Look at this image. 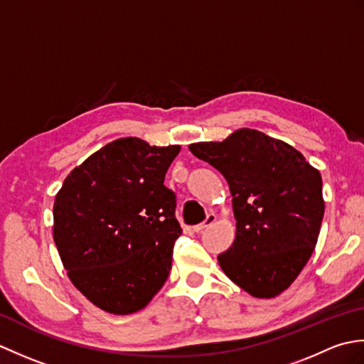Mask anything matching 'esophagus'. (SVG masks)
I'll return each mask as SVG.
<instances>
[{
	"mask_svg": "<svg viewBox=\"0 0 364 364\" xmlns=\"http://www.w3.org/2000/svg\"><path fill=\"white\" fill-rule=\"evenodd\" d=\"M214 222H215V215H214V214H208L206 220H205L203 223H200V225H196V227H194V231H196V233H200V231H203V230H206L208 227H211Z\"/></svg>",
	"mask_w": 364,
	"mask_h": 364,
	"instance_id": "1",
	"label": "esophagus"
}]
</instances>
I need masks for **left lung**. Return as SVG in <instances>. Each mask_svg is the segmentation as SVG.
I'll return each mask as SVG.
<instances>
[{
  "instance_id": "left-lung-1",
  "label": "left lung",
  "mask_w": 364,
  "mask_h": 364,
  "mask_svg": "<svg viewBox=\"0 0 364 364\" xmlns=\"http://www.w3.org/2000/svg\"><path fill=\"white\" fill-rule=\"evenodd\" d=\"M189 150L219 170L233 197L236 236L219 266L253 297L280 296L318 244L326 211L319 170L292 145L250 128Z\"/></svg>"
}]
</instances>
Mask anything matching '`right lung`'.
I'll use <instances>...</instances> for the list:
<instances>
[{
    "mask_svg": "<svg viewBox=\"0 0 364 364\" xmlns=\"http://www.w3.org/2000/svg\"><path fill=\"white\" fill-rule=\"evenodd\" d=\"M180 145L123 137L76 166L53 206V239L67 275L106 313L142 310L164 286L181 235L164 186Z\"/></svg>",
    "mask_w": 364,
    "mask_h": 364,
    "instance_id": "add662e5",
    "label": "right lung"
}]
</instances>
